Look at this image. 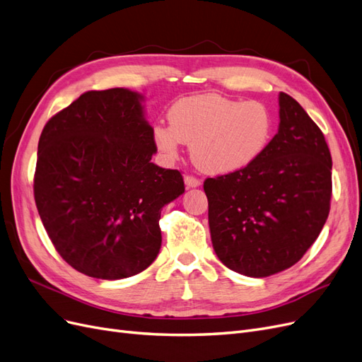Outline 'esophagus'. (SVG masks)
Masks as SVG:
<instances>
[{"label":"esophagus","mask_w":362,"mask_h":362,"mask_svg":"<svg viewBox=\"0 0 362 362\" xmlns=\"http://www.w3.org/2000/svg\"><path fill=\"white\" fill-rule=\"evenodd\" d=\"M185 185L188 186V188H197V186L202 185V180L197 179L195 176H191V174H188V176H185Z\"/></svg>","instance_id":"esophagus-1"}]
</instances>
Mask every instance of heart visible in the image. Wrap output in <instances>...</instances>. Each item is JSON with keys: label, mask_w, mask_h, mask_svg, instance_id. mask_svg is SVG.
I'll use <instances>...</instances> for the list:
<instances>
[{"label": "heart", "mask_w": 362, "mask_h": 362, "mask_svg": "<svg viewBox=\"0 0 362 362\" xmlns=\"http://www.w3.org/2000/svg\"><path fill=\"white\" fill-rule=\"evenodd\" d=\"M170 124H158L153 139L162 155L173 159L182 143L191 144L198 168L212 174L242 170L257 159L272 135V115L260 102H240L219 95L179 99Z\"/></svg>", "instance_id": "1"}]
</instances>
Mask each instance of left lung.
I'll use <instances>...</instances> for the list:
<instances>
[{"instance_id":"obj_1","label":"left lung","mask_w":362,"mask_h":362,"mask_svg":"<svg viewBox=\"0 0 362 362\" xmlns=\"http://www.w3.org/2000/svg\"><path fill=\"white\" fill-rule=\"evenodd\" d=\"M332 159L320 127L279 93L278 134L242 170L204 180L218 259L263 278L298 263L329 215Z\"/></svg>"}]
</instances>
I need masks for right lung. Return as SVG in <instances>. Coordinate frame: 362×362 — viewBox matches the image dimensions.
I'll use <instances>...</instances> for the list:
<instances>
[{
    "mask_svg": "<svg viewBox=\"0 0 362 362\" xmlns=\"http://www.w3.org/2000/svg\"><path fill=\"white\" fill-rule=\"evenodd\" d=\"M141 95L87 91L45 124L34 200L66 263L99 279L136 275L160 250V209L185 192L180 171L155 165Z\"/></svg>",
    "mask_w": 362,
    "mask_h": 362,
    "instance_id": "1",
    "label": "right lung"
}]
</instances>
